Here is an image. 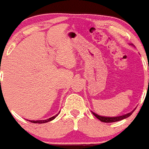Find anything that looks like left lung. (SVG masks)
Returning a JSON list of instances; mask_svg holds the SVG:
<instances>
[{"label": "left lung", "mask_w": 149, "mask_h": 149, "mask_svg": "<svg viewBox=\"0 0 149 149\" xmlns=\"http://www.w3.org/2000/svg\"><path fill=\"white\" fill-rule=\"evenodd\" d=\"M135 109L132 111H131L129 113H127L125 115H120V116H115V117H106V116H101V115H97L96 113L93 112V111H91L92 114L95 115V117L97 118V119H99L101 122H107V123H110V122H118V121H121V120H123L126 118L129 117L133 113V111H135Z\"/></svg>", "instance_id": "1"}]
</instances>
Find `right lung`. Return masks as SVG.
Listing matches in <instances>:
<instances>
[{
	"instance_id": "1",
	"label": "right lung",
	"mask_w": 149,
	"mask_h": 149,
	"mask_svg": "<svg viewBox=\"0 0 149 149\" xmlns=\"http://www.w3.org/2000/svg\"><path fill=\"white\" fill-rule=\"evenodd\" d=\"M59 114V113H58ZM58 114H57L56 115H54V116H53V117L50 118H47V119H45V120H37V121H33V120H31V121H30L31 122H32V123H38V124H42V123H46V122H51V121H52V120H54V118H55L57 116H58Z\"/></svg>"
}]
</instances>
